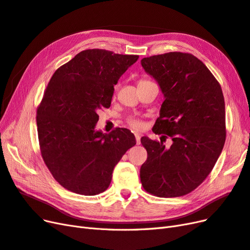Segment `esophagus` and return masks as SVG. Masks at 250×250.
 Returning a JSON list of instances; mask_svg holds the SVG:
<instances>
[{
    "mask_svg": "<svg viewBox=\"0 0 250 250\" xmlns=\"http://www.w3.org/2000/svg\"><path fill=\"white\" fill-rule=\"evenodd\" d=\"M135 138H136V142H137V144H140V139H141V135L140 134H138V133H136L135 134Z\"/></svg>",
    "mask_w": 250,
    "mask_h": 250,
    "instance_id": "34e87169",
    "label": "esophagus"
}]
</instances>
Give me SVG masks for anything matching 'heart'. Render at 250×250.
Listing matches in <instances>:
<instances>
[{"mask_svg": "<svg viewBox=\"0 0 250 250\" xmlns=\"http://www.w3.org/2000/svg\"><path fill=\"white\" fill-rule=\"evenodd\" d=\"M143 81H146V80H141L140 82H143ZM128 124H130V125L135 127V128L140 127V123L137 119H135V118H130V119H128Z\"/></svg>", "mask_w": 250, "mask_h": 250, "instance_id": "1", "label": "heart"}]
</instances>
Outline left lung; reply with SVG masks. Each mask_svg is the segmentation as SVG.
<instances>
[{
    "instance_id": "left-lung-1",
    "label": "left lung",
    "mask_w": 250,
    "mask_h": 250,
    "mask_svg": "<svg viewBox=\"0 0 250 250\" xmlns=\"http://www.w3.org/2000/svg\"><path fill=\"white\" fill-rule=\"evenodd\" d=\"M141 65L164 96L154 132L171 137L169 148L142 137L147 160L140 168L143 188L159 197L186 195L211 172L225 142L221 87L191 54L173 52L143 58Z\"/></svg>"
}]
</instances>
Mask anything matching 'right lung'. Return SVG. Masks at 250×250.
Wrapping results in <instances>:
<instances>
[{
    "label": "right lung",
    "instance_id": "right-lung-1",
    "mask_svg": "<svg viewBox=\"0 0 250 250\" xmlns=\"http://www.w3.org/2000/svg\"><path fill=\"white\" fill-rule=\"evenodd\" d=\"M104 50L80 52L55 71L37 109V132L45 165L62 187L81 195L107 190L115 165L136 144L127 128L104 134L98 111L109 108L114 85L138 60Z\"/></svg>",
    "mask_w": 250,
    "mask_h": 250
}]
</instances>
